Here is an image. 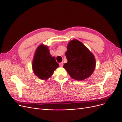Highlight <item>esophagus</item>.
I'll list each match as a JSON object with an SVG mask.
<instances>
[{
	"instance_id": "obj_1",
	"label": "esophagus",
	"mask_w": 122,
	"mask_h": 122,
	"mask_svg": "<svg viewBox=\"0 0 122 122\" xmlns=\"http://www.w3.org/2000/svg\"><path fill=\"white\" fill-rule=\"evenodd\" d=\"M60 67H62V66H63V62H61V63H60Z\"/></svg>"
}]
</instances>
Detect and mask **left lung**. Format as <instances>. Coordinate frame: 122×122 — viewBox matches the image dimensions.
Returning a JSON list of instances; mask_svg holds the SVG:
<instances>
[{"mask_svg": "<svg viewBox=\"0 0 122 122\" xmlns=\"http://www.w3.org/2000/svg\"><path fill=\"white\" fill-rule=\"evenodd\" d=\"M65 54L68 62L63 67L73 79L81 81L94 72L96 62L94 55L79 41H70Z\"/></svg>", "mask_w": 122, "mask_h": 122, "instance_id": "obj_1", "label": "left lung"}]
</instances>
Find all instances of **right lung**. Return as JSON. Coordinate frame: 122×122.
<instances>
[{"mask_svg": "<svg viewBox=\"0 0 122 122\" xmlns=\"http://www.w3.org/2000/svg\"><path fill=\"white\" fill-rule=\"evenodd\" d=\"M48 47L41 44L34 54L32 68L35 75L42 80H47L52 76L54 71L59 67L55 57L51 56Z\"/></svg>", "mask_w": 122, "mask_h": 122, "instance_id": "right-lung-1", "label": "right lung"}]
</instances>
